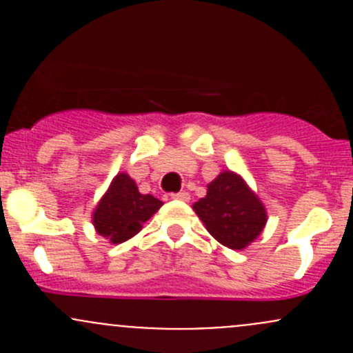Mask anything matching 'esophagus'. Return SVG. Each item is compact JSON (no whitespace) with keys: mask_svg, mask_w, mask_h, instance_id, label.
Returning a JSON list of instances; mask_svg holds the SVG:
<instances>
[{"mask_svg":"<svg viewBox=\"0 0 353 353\" xmlns=\"http://www.w3.org/2000/svg\"><path fill=\"white\" fill-rule=\"evenodd\" d=\"M172 199H179V201H190V193L186 191H181V193H172L170 194Z\"/></svg>","mask_w":353,"mask_h":353,"instance_id":"esophagus-1","label":"esophagus"}]
</instances>
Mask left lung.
Wrapping results in <instances>:
<instances>
[{
  "label": "left lung",
  "instance_id": "obj_1",
  "mask_svg": "<svg viewBox=\"0 0 353 353\" xmlns=\"http://www.w3.org/2000/svg\"><path fill=\"white\" fill-rule=\"evenodd\" d=\"M206 230L229 249L248 248L266 225V208L239 174L220 172L193 205Z\"/></svg>",
  "mask_w": 353,
  "mask_h": 353
}]
</instances>
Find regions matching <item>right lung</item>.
<instances>
[{"instance_id":"obj_1","label":"right lung","mask_w":353,"mask_h":353,"mask_svg":"<svg viewBox=\"0 0 353 353\" xmlns=\"http://www.w3.org/2000/svg\"><path fill=\"white\" fill-rule=\"evenodd\" d=\"M162 201L152 194H141L128 174L119 172L94 210L95 230L112 244L124 243L141 230Z\"/></svg>"}]
</instances>
